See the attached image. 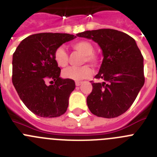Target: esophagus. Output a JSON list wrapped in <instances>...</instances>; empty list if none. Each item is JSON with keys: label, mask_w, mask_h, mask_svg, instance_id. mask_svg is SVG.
Wrapping results in <instances>:
<instances>
[{"label": "esophagus", "mask_w": 157, "mask_h": 157, "mask_svg": "<svg viewBox=\"0 0 157 157\" xmlns=\"http://www.w3.org/2000/svg\"><path fill=\"white\" fill-rule=\"evenodd\" d=\"M82 84V82H79V81H76L75 82V85L77 86H80Z\"/></svg>", "instance_id": "esophagus-1"}]
</instances>
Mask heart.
<instances>
[{
    "label": "heart",
    "mask_w": 157,
    "mask_h": 157,
    "mask_svg": "<svg viewBox=\"0 0 157 157\" xmlns=\"http://www.w3.org/2000/svg\"><path fill=\"white\" fill-rule=\"evenodd\" d=\"M72 48L78 52L84 55L82 62H88L91 64H97L99 61V56L94 52V48L91 42L86 40H80L74 42L71 45ZM53 58L56 64L60 67H64L68 63V54L63 46H59L55 49ZM93 74V71L88 65H83L81 67H70L65 69L62 72V75L65 78L78 80L87 78Z\"/></svg>",
    "instance_id": "b5f03b06"
}]
</instances>
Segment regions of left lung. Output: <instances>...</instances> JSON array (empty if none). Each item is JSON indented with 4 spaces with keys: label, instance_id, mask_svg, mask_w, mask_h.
<instances>
[{
    "label": "left lung",
    "instance_id": "8db88e82",
    "mask_svg": "<svg viewBox=\"0 0 157 157\" xmlns=\"http://www.w3.org/2000/svg\"><path fill=\"white\" fill-rule=\"evenodd\" d=\"M98 43L103 51V62L95 78L87 105L93 114L111 119L127 112L145 83L143 56L128 34L99 29L77 34Z\"/></svg>",
    "mask_w": 157,
    "mask_h": 157
}]
</instances>
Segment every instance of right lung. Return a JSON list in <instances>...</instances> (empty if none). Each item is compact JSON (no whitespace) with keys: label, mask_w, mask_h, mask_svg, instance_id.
Here are the masks:
<instances>
[{"label":"right lung","mask_w":157,"mask_h":157,"mask_svg":"<svg viewBox=\"0 0 157 157\" xmlns=\"http://www.w3.org/2000/svg\"><path fill=\"white\" fill-rule=\"evenodd\" d=\"M75 37L60 33L32 34L20 42L13 53V86L27 109L40 117H58L67 109L75 83L59 77L61 70L53 53L57 47Z\"/></svg>","instance_id":"obj_1"}]
</instances>
